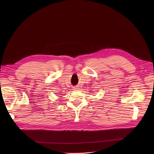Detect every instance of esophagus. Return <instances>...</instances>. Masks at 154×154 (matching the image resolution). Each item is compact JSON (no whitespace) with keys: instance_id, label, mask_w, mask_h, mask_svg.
<instances>
[{"instance_id":"1","label":"esophagus","mask_w":154,"mask_h":154,"mask_svg":"<svg viewBox=\"0 0 154 154\" xmlns=\"http://www.w3.org/2000/svg\"><path fill=\"white\" fill-rule=\"evenodd\" d=\"M73 89H74L75 91H78L79 88H78V87H74V88H73Z\"/></svg>"}]
</instances>
